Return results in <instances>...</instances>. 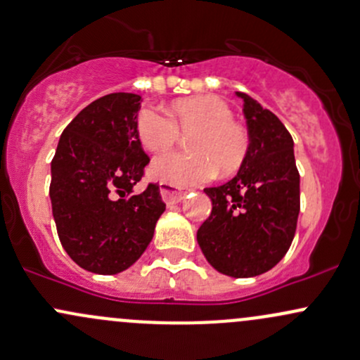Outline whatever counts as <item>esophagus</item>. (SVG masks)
<instances>
[{"mask_svg": "<svg viewBox=\"0 0 360 360\" xmlns=\"http://www.w3.org/2000/svg\"><path fill=\"white\" fill-rule=\"evenodd\" d=\"M160 192H161V197H163V200L166 204L181 202V200H184V197H185V192H181L180 188L173 187V185H166V184L161 185Z\"/></svg>", "mask_w": 360, "mask_h": 360, "instance_id": "esophagus-1", "label": "esophagus"}]
</instances>
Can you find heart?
Listing matches in <instances>:
<instances>
[{"label": "heart", "instance_id": "heart-1", "mask_svg": "<svg viewBox=\"0 0 360 360\" xmlns=\"http://www.w3.org/2000/svg\"><path fill=\"white\" fill-rule=\"evenodd\" d=\"M135 129L150 153L172 148L179 134H193L187 141L191 153L161 154L149 166L150 179L175 187L206 184L216 172L231 175L243 165L250 148L249 132L233 122L231 108L214 96L179 99L169 104V118L154 108H142Z\"/></svg>", "mask_w": 360, "mask_h": 360}]
</instances>
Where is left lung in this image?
<instances>
[{
	"instance_id": "left-lung-1",
	"label": "left lung",
	"mask_w": 360,
	"mask_h": 360,
	"mask_svg": "<svg viewBox=\"0 0 360 360\" xmlns=\"http://www.w3.org/2000/svg\"><path fill=\"white\" fill-rule=\"evenodd\" d=\"M237 96L243 99L249 154L230 181L204 188L212 210L197 230V242L216 271L250 278L274 268L292 245L300 176L283 123L250 96Z\"/></svg>"
}]
</instances>
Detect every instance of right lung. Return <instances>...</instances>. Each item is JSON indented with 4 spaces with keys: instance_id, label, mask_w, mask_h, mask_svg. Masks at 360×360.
Listing matches in <instances>:
<instances>
[{
    "instance_id": "right-lung-1",
    "label": "right lung",
    "mask_w": 360,
    "mask_h": 360,
    "mask_svg": "<svg viewBox=\"0 0 360 360\" xmlns=\"http://www.w3.org/2000/svg\"><path fill=\"white\" fill-rule=\"evenodd\" d=\"M141 103L130 92L92 101L63 130L51 161L58 237L68 256L91 273L130 268L165 212L160 185L134 192L149 163L135 129Z\"/></svg>"
}]
</instances>
